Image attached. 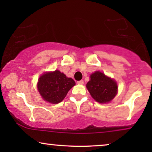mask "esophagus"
<instances>
[{
    "instance_id": "34e87169",
    "label": "esophagus",
    "mask_w": 152,
    "mask_h": 152,
    "mask_svg": "<svg viewBox=\"0 0 152 152\" xmlns=\"http://www.w3.org/2000/svg\"><path fill=\"white\" fill-rule=\"evenodd\" d=\"M77 83L78 84H84V81H83V80L77 81Z\"/></svg>"
}]
</instances>
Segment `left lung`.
<instances>
[{
	"mask_svg": "<svg viewBox=\"0 0 152 152\" xmlns=\"http://www.w3.org/2000/svg\"><path fill=\"white\" fill-rule=\"evenodd\" d=\"M86 88L91 97L99 103H108L113 99L118 93L117 83L104 73L95 71L90 76Z\"/></svg>",
	"mask_w": 152,
	"mask_h": 152,
	"instance_id": "1",
	"label": "left lung"
}]
</instances>
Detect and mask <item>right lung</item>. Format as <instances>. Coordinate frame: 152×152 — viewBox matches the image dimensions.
Segmentation results:
<instances>
[{
  "mask_svg": "<svg viewBox=\"0 0 152 152\" xmlns=\"http://www.w3.org/2000/svg\"><path fill=\"white\" fill-rule=\"evenodd\" d=\"M75 82L67 77L59 70L45 72L40 76L37 88L42 98L51 104H58L63 100Z\"/></svg>",
  "mask_w": 152,
  "mask_h": 152,
  "instance_id": "right-lung-1",
  "label": "right lung"
}]
</instances>
